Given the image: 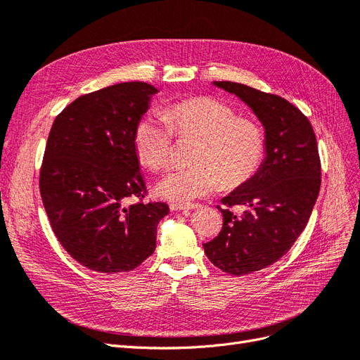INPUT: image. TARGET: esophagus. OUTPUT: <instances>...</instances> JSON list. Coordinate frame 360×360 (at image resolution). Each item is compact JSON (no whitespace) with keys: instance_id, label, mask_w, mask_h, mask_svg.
Instances as JSON below:
<instances>
[{"instance_id":"esophagus-1","label":"esophagus","mask_w":360,"mask_h":360,"mask_svg":"<svg viewBox=\"0 0 360 360\" xmlns=\"http://www.w3.org/2000/svg\"><path fill=\"white\" fill-rule=\"evenodd\" d=\"M199 205H194V203H188V205H182V203H170V211L174 212H179V211H191V210H196Z\"/></svg>"}]
</instances>
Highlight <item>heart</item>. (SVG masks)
Listing matches in <instances>:
<instances>
[{"label":"heart","instance_id":"obj_1","mask_svg":"<svg viewBox=\"0 0 360 360\" xmlns=\"http://www.w3.org/2000/svg\"><path fill=\"white\" fill-rule=\"evenodd\" d=\"M174 137L198 140L194 166L167 173L155 187L160 198L188 203L208 196L220 186L238 188L259 172L265 153V132L256 120L237 116L224 102L193 96L173 102L160 115H148L136 128L139 160L158 170L170 161Z\"/></svg>","mask_w":360,"mask_h":360}]
</instances>
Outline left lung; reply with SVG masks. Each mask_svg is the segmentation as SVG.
<instances>
[{
  "mask_svg": "<svg viewBox=\"0 0 360 360\" xmlns=\"http://www.w3.org/2000/svg\"><path fill=\"white\" fill-rule=\"evenodd\" d=\"M214 84L241 98L265 128L264 164L221 199L223 228L203 244L217 269L243 276L279 261L300 237L320 193L321 161L311 122L290 101L232 81ZM233 206L245 212L235 214Z\"/></svg>",
  "mask_w": 360,
  "mask_h": 360,
  "instance_id": "8db88e82",
  "label": "left lung"
}]
</instances>
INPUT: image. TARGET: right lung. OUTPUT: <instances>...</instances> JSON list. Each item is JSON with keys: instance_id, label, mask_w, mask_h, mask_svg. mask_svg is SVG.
Instances as JSON below:
<instances>
[{"instance_id": "add662e5", "label": "right lung", "mask_w": 360, "mask_h": 360, "mask_svg": "<svg viewBox=\"0 0 360 360\" xmlns=\"http://www.w3.org/2000/svg\"><path fill=\"white\" fill-rule=\"evenodd\" d=\"M153 94L141 81L91 91L51 127L40 196L60 244L94 271L137 269L155 250L158 221L169 214L167 203L143 200L148 190L134 143Z\"/></svg>"}]
</instances>
